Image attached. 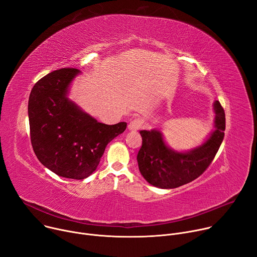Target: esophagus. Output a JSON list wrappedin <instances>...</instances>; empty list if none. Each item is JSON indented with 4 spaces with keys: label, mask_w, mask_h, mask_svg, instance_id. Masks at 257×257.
I'll return each instance as SVG.
<instances>
[{
    "label": "esophagus",
    "mask_w": 257,
    "mask_h": 257,
    "mask_svg": "<svg viewBox=\"0 0 257 257\" xmlns=\"http://www.w3.org/2000/svg\"><path fill=\"white\" fill-rule=\"evenodd\" d=\"M142 125H143L142 120L134 119V120L130 121V123H129V125H128V129H129L130 131H137L139 128L142 127Z\"/></svg>",
    "instance_id": "obj_1"
}]
</instances>
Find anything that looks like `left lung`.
I'll list each match as a JSON object with an SVG mask.
<instances>
[{
	"mask_svg": "<svg viewBox=\"0 0 257 257\" xmlns=\"http://www.w3.org/2000/svg\"><path fill=\"white\" fill-rule=\"evenodd\" d=\"M214 130L199 147L177 152L167 146L160 130H141L143 146L137 154L144 178L160 189H175L199 177L211 164L223 141L225 114L218 100L213 103Z\"/></svg>",
	"mask_w": 257,
	"mask_h": 257,
	"instance_id": "1",
	"label": "left lung"
}]
</instances>
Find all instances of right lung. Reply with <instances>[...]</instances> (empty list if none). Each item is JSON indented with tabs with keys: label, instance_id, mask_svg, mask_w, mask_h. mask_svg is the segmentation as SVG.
Returning a JSON list of instances; mask_svg holds the SVG:
<instances>
[{
	"label": "right lung",
	"instance_id": "right-lung-1",
	"mask_svg": "<svg viewBox=\"0 0 257 257\" xmlns=\"http://www.w3.org/2000/svg\"><path fill=\"white\" fill-rule=\"evenodd\" d=\"M77 68H61L39 80L29 99L31 142L42 164L58 176L84 179L94 172L104 150L126 122H97L67 97Z\"/></svg>",
	"mask_w": 257,
	"mask_h": 257
}]
</instances>
